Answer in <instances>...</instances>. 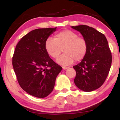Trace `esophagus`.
Wrapping results in <instances>:
<instances>
[{
	"instance_id": "34e87169",
	"label": "esophagus",
	"mask_w": 120,
	"mask_h": 120,
	"mask_svg": "<svg viewBox=\"0 0 120 120\" xmlns=\"http://www.w3.org/2000/svg\"><path fill=\"white\" fill-rule=\"evenodd\" d=\"M62 68H63V69L65 70V69H67L69 68V67H65V66H63V67H62Z\"/></svg>"
}]
</instances>
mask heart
Listing matches in <instances>:
<instances>
[{"instance_id":"heart-1","label":"heart","mask_w":120,"mask_h":120,"mask_svg":"<svg viewBox=\"0 0 120 120\" xmlns=\"http://www.w3.org/2000/svg\"><path fill=\"white\" fill-rule=\"evenodd\" d=\"M45 50L52 58L57 59L62 51L64 52L57 62L64 65H69L75 60H82L88 50V44L84 37L78 36L73 31L66 29L56 33L53 39L49 38L45 43Z\"/></svg>"}]
</instances>
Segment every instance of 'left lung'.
Returning <instances> with one entry per match:
<instances>
[{"label":"left lung","instance_id":"obj_1","mask_svg":"<svg viewBox=\"0 0 120 120\" xmlns=\"http://www.w3.org/2000/svg\"><path fill=\"white\" fill-rule=\"evenodd\" d=\"M86 39V56L73 67L76 71L75 84L82 91L90 92L99 88L105 81L112 62V55L105 36L86 25L72 26Z\"/></svg>","mask_w":120,"mask_h":120}]
</instances>
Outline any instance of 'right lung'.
<instances>
[{"instance_id":"obj_1","label":"right lung","mask_w":120,"mask_h":120,"mask_svg":"<svg viewBox=\"0 0 120 120\" xmlns=\"http://www.w3.org/2000/svg\"><path fill=\"white\" fill-rule=\"evenodd\" d=\"M55 28L31 31L18 42L12 57V66L19 86L37 98H45L53 91L56 79L62 67L46 51V40Z\"/></svg>"}]
</instances>
